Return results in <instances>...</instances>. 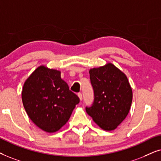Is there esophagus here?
Segmentation results:
<instances>
[{"instance_id":"1","label":"esophagus","mask_w":161,"mask_h":161,"mask_svg":"<svg viewBox=\"0 0 161 161\" xmlns=\"http://www.w3.org/2000/svg\"><path fill=\"white\" fill-rule=\"evenodd\" d=\"M78 96H79V99H80V101H82V94L81 93H79Z\"/></svg>"}]
</instances>
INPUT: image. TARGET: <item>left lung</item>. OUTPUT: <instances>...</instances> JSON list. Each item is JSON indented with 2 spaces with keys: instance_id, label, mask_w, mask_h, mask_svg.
<instances>
[{
  "instance_id": "left-lung-1",
  "label": "left lung",
  "mask_w": 161,
  "mask_h": 161,
  "mask_svg": "<svg viewBox=\"0 0 161 161\" xmlns=\"http://www.w3.org/2000/svg\"><path fill=\"white\" fill-rule=\"evenodd\" d=\"M94 100L87 114L102 129L113 130L125 119L132 101L127 77L111 63L90 70Z\"/></svg>"
}]
</instances>
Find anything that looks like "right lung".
Instances as JSON below:
<instances>
[{"mask_svg":"<svg viewBox=\"0 0 161 161\" xmlns=\"http://www.w3.org/2000/svg\"><path fill=\"white\" fill-rule=\"evenodd\" d=\"M60 71L40 66L24 83L23 106L30 119L47 132L58 131L79 103L76 94L61 79Z\"/></svg>","mask_w":161,"mask_h":161,"instance_id":"obj_1","label":"right lung"}]
</instances>
